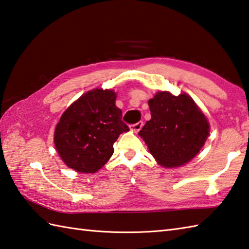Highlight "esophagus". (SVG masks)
Masks as SVG:
<instances>
[{"label": "esophagus", "mask_w": 249, "mask_h": 249, "mask_svg": "<svg viewBox=\"0 0 249 249\" xmlns=\"http://www.w3.org/2000/svg\"><path fill=\"white\" fill-rule=\"evenodd\" d=\"M142 125H143V122H138V123H136V124H133L130 126V129L133 130V131H135V133H138V131L142 128Z\"/></svg>", "instance_id": "obj_1"}]
</instances>
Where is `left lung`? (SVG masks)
Returning a JSON list of instances; mask_svg holds the SVG:
<instances>
[{"label":"left lung","instance_id":"left-lung-1","mask_svg":"<svg viewBox=\"0 0 249 249\" xmlns=\"http://www.w3.org/2000/svg\"><path fill=\"white\" fill-rule=\"evenodd\" d=\"M151 120L139 131L160 166H183L198 154L210 133L209 122L187 94L158 92L149 100Z\"/></svg>","mask_w":249,"mask_h":249}]
</instances>
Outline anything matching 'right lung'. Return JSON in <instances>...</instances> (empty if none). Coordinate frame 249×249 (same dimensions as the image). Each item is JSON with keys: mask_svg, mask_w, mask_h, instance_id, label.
Returning <instances> with one entry per match:
<instances>
[{"mask_svg": "<svg viewBox=\"0 0 249 249\" xmlns=\"http://www.w3.org/2000/svg\"><path fill=\"white\" fill-rule=\"evenodd\" d=\"M115 98L112 89H95L62 114L54 130V144L67 167L80 173H95L112 156L113 143L129 130Z\"/></svg>", "mask_w": 249, "mask_h": 249, "instance_id": "obj_1", "label": "right lung"}]
</instances>
